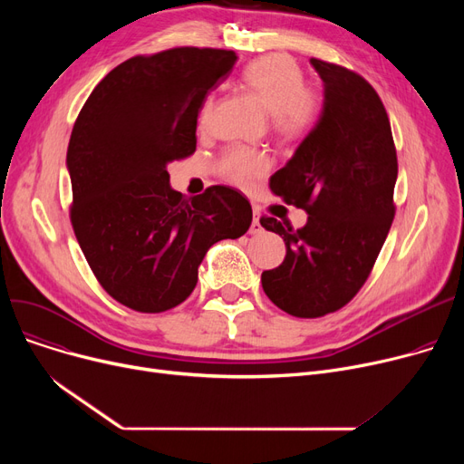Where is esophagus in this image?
I'll return each mask as SVG.
<instances>
[{"instance_id":"1","label":"esophagus","mask_w":464,"mask_h":464,"mask_svg":"<svg viewBox=\"0 0 464 464\" xmlns=\"http://www.w3.org/2000/svg\"><path fill=\"white\" fill-rule=\"evenodd\" d=\"M263 231V227H261V224H259V214L257 212H254V219H252V226H250V233L252 235H259Z\"/></svg>"}]
</instances>
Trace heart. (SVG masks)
I'll list each match as a JSON object with an SVG mask.
<instances>
[{"instance_id":"b5f03b06","label":"heart","mask_w":464,"mask_h":464,"mask_svg":"<svg viewBox=\"0 0 464 464\" xmlns=\"http://www.w3.org/2000/svg\"><path fill=\"white\" fill-rule=\"evenodd\" d=\"M242 81L257 95L263 107L275 116V130L284 139H301L315 124L320 114V92L303 82L299 63L285 54H266L242 69ZM212 97L201 109V124L207 126L212 112ZM266 154L245 146H233L219 160V173L233 184L248 186L269 169Z\"/></svg>"}]
</instances>
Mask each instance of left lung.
I'll list each match as a JSON object with an SVG mask.
<instances>
[{"mask_svg": "<svg viewBox=\"0 0 464 464\" xmlns=\"http://www.w3.org/2000/svg\"><path fill=\"white\" fill-rule=\"evenodd\" d=\"M324 81L318 124L271 177V191L308 212L294 229L261 216L285 242L280 266L261 285L295 318H322L348 304L367 282L393 224L399 163L392 124L376 90L355 71L312 58Z\"/></svg>", "mask_w": 464, "mask_h": 464, "instance_id": "1", "label": "left lung"}]
</instances>
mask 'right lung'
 I'll use <instances>...</instances> for the list:
<instances>
[{
    "mask_svg": "<svg viewBox=\"0 0 464 464\" xmlns=\"http://www.w3.org/2000/svg\"><path fill=\"white\" fill-rule=\"evenodd\" d=\"M235 62L233 51L198 46L133 56L93 88L72 126L71 226L97 282L131 310L184 303L207 250L252 224L240 191L210 186L184 199L167 173L195 152L205 95Z\"/></svg>",
    "mask_w": 464,
    "mask_h": 464,
    "instance_id": "right-lung-1",
    "label": "right lung"
}]
</instances>
